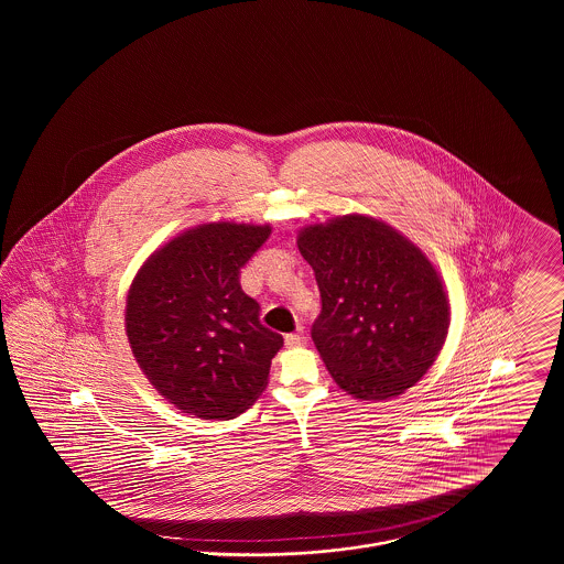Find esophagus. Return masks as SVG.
I'll return each mask as SVG.
<instances>
[{
    "label": "esophagus",
    "mask_w": 564,
    "mask_h": 564,
    "mask_svg": "<svg viewBox=\"0 0 564 564\" xmlns=\"http://www.w3.org/2000/svg\"><path fill=\"white\" fill-rule=\"evenodd\" d=\"M304 343V332H302V327H297V332L294 334H288L285 336V345L288 347H297V345H302Z\"/></svg>",
    "instance_id": "obj_1"
}]
</instances>
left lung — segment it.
I'll return each instance as SVG.
<instances>
[{
    "instance_id": "left-lung-1",
    "label": "left lung",
    "mask_w": 564,
    "mask_h": 564,
    "mask_svg": "<svg viewBox=\"0 0 564 564\" xmlns=\"http://www.w3.org/2000/svg\"><path fill=\"white\" fill-rule=\"evenodd\" d=\"M297 249L322 294L311 336L340 389L380 402L421 380L451 323L442 279L427 256L366 215L308 226Z\"/></svg>"
}]
</instances>
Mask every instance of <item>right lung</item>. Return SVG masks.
I'll use <instances>...</instances> for the list:
<instances>
[{"label": "right lung", "instance_id": "right-lung-1", "mask_svg": "<svg viewBox=\"0 0 564 564\" xmlns=\"http://www.w3.org/2000/svg\"><path fill=\"white\" fill-rule=\"evenodd\" d=\"M270 226L203 224L166 242L137 272L127 336L148 380L198 419H235L267 389L283 336L260 323L241 269Z\"/></svg>", "mask_w": 564, "mask_h": 564}]
</instances>
